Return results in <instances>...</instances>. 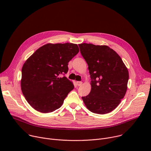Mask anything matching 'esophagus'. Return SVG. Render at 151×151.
<instances>
[{
	"label": "esophagus",
	"instance_id": "esophagus-1",
	"mask_svg": "<svg viewBox=\"0 0 151 151\" xmlns=\"http://www.w3.org/2000/svg\"><path fill=\"white\" fill-rule=\"evenodd\" d=\"M82 84H83V83H82L81 81H77V82H76V84H77V86H81Z\"/></svg>",
	"mask_w": 151,
	"mask_h": 151
}]
</instances>
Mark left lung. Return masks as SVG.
I'll list each match as a JSON object with an SVG mask.
<instances>
[{"instance_id":"left-lung-1","label":"left lung","mask_w":151,"mask_h":151,"mask_svg":"<svg viewBox=\"0 0 151 151\" xmlns=\"http://www.w3.org/2000/svg\"><path fill=\"white\" fill-rule=\"evenodd\" d=\"M88 65L91 91L82 99L89 111L104 114L113 111L125 96L129 71L116 51L106 45H78Z\"/></svg>"}]
</instances>
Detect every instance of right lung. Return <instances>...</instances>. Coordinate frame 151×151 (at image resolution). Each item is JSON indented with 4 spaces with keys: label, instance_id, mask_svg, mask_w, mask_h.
I'll use <instances>...</instances> for the list:
<instances>
[{
    "label": "right lung",
    "instance_id": "right-lung-1",
    "mask_svg": "<svg viewBox=\"0 0 151 151\" xmlns=\"http://www.w3.org/2000/svg\"><path fill=\"white\" fill-rule=\"evenodd\" d=\"M73 43H48L38 48L22 68L21 90L29 105L39 112L59 108L74 85L65 76L69 61L78 53Z\"/></svg>",
    "mask_w": 151,
    "mask_h": 151
}]
</instances>
